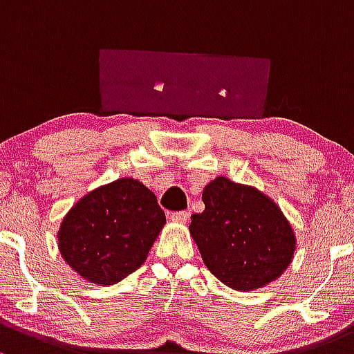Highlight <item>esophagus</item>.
Returning <instances> with one entry per match:
<instances>
[{"mask_svg":"<svg viewBox=\"0 0 354 354\" xmlns=\"http://www.w3.org/2000/svg\"><path fill=\"white\" fill-rule=\"evenodd\" d=\"M189 218L188 212H176V214L171 215V221L173 222H181V224H187Z\"/></svg>","mask_w":354,"mask_h":354,"instance_id":"obj_1","label":"esophagus"}]
</instances>
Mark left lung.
<instances>
[{"instance_id":"obj_1","label":"left lung","mask_w":354,"mask_h":354,"mask_svg":"<svg viewBox=\"0 0 354 354\" xmlns=\"http://www.w3.org/2000/svg\"><path fill=\"white\" fill-rule=\"evenodd\" d=\"M205 210L192 215L189 234L214 277L237 292L278 280L292 263L297 236L266 193L217 176L202 193Z\"/></svg>"}]
</instances>
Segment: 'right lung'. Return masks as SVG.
<instances>
[{
	"instance_id": "obj_1",
	"label": "right lung",
	"mask_w": 354,
	"mask_h": 354,
	"mask_svg": "<svg viewBox=\"0 0 354 354\" xmlns=\"http://www.w3.org/2000/svg\"><path fill=\"white\" fill-rule=\"evenodd\" d=\"M165 224L154 193L118 178L71 207L57 230L59 252L89 283L115 285L146 261Z\"/></svg>"
}]
</instances>
